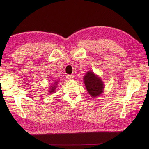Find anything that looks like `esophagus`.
Returning <instances> with one entry per match:
<instances>
[{
  "label": "esophagus",
  "instance_id": "esophagus-1",
  "mask_svg": "<svg viewBox=\"0 0 149 149\" xmlns=\"http://www.w3.org/2000/svg\"><path fill=\"white\" fill-rule=\"evenodd\" d=\"M66 78L67 79L70 80V79H71L73 77V76L71 75V74H67V75L66 76Z\"/></svg>",
  "mask_w": 149,
  "mask_h": 149
}]
</instances>
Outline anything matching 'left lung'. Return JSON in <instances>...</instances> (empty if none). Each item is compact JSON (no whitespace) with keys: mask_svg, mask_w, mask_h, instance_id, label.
Here are the masks:
<instances>
[{"mask_svg":"<svg viewBox=\"0 0 149 149\" xmlns=\"http://www.w3.org/2000/svg\"><path fill=\"white\" fill-rule=\"evenodd\" d=\"M84 83L89 94L92 97H96L104 91V86L102 79L94 73V72L88 71L84 76Z\"/></svg>","mask_w":149,"mask_h":149,"instance_id":"1","label":"left lung"}]
</instances>
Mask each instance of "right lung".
<instances>
[{"label": "right lung", "mask_w": 149, "mask_h": 149, "mask_svg": "<svg viewBox=\"0 0 149 149\" xmlns=\"http://www.w3.org/2000/svg\"><path fill=\"white\" fill-rule=\"evenodd\" d=\"M58 81H56L52 83V85L50 86L51 88H49V91H48L49 93L52 94V93H53L54 92H55V89H56V87L58 85Z\"/></svg>", "instance_id": "add662e5"}]
</instances>
